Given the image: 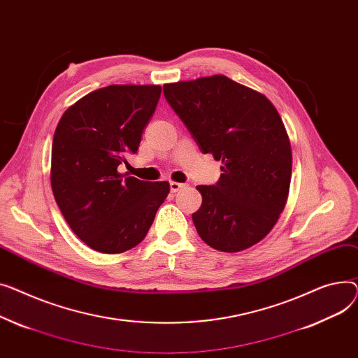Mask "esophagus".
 <instances>
[{"label":"esophagus","instance_id":"obj_1","mask_svg":"<svg viewBox=\"0 0 358 358\" xmlns=\"http://www.w3.org/2000/svg\"><path fill=\"white\" fill-rule=\"evenodd\" d=\"M185 186V183H179V182H171V191L175 194Z\"/></svg>","mask_w":358,"mask_h":358}]
</instances>
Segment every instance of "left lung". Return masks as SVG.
Masks as SVG:
<instances>
[{
	"instance_id": "8db88e82",
	"label": "left lung",
	"mask_w": 358,
	"mask_h": 358,
	"mask_svg": "<svg viewBox=\"0 0 358 358\" xmlns=\"http://www.w3.org/2000/svg\"><path fill=\"white\" fill-rule=\"evenodd\" d=\"M163 94L199 150L222 162L215 185L196 186L199 237L227 253L262 241L283 211L292 176L290 143L276 108L224 75L166 83Z\"/></svg>"
}]
</instances>
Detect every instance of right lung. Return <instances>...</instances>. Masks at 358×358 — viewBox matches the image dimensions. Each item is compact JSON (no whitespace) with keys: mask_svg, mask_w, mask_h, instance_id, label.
Segmentation results:
<instances>
[{"mask_svg":"<svg viewBox=\"0 0 358 358\" xmlns=\"http://www.w3.org/2000/svg\"><path fill=\"white\" fill-rule=\"evenodd\" d=\"M162 88L110 85L75 102L62 115L52 144V191L73 233L99 253H124L141 243L169 182L121 175L136 155Z\"/></svg>","mask_w":358,"mask_h":358,"instance_id":"1","label":"right lung"}]
</instances>
